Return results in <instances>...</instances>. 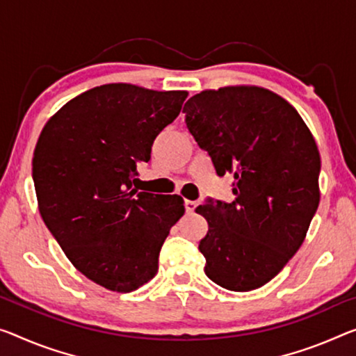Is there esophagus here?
I'll return each mask as SVG.
<instances>
[{
	"label": "esophagus",
	"instance_id": "obj_1",
	"mask_svg": "<svg viewBox=\"0 0 356 356\" xmlns=\"http://www.w3.org/2000/svg\"><path fill=\"white\" fill-rule=\"evenodd\" d=\"M195 207H197V204H195L194 200H186V202H184L186 213H193V211L195 210Z\"/></svg>",
	"mask_w": 356,
	"mask_h": 356
}]
</instances>
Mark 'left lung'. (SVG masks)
<instances>
[{
  "mask_svg": "<svg viewBox=\"0 0 356 356\" xmlns=\"http://www.w3.org/2000/svg\"><path fill=\"white\" fill-rule=\"evenodd\" d=\"M186 127L218 177L234 175L227 204L209 199L200 240L205 273L231 291H251L280 272L302 245L320 202V152L286 100L262 87L204 90L183 108Z\"/></svg>",
  "mask_w": 356,
  "mask_h": 356,
  "instance_id": "1",
  "label": "left lung"
}]
</instances>
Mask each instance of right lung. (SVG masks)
<instances>
[{
  "instance_id": "right-lung-1",
  "label": "right lung",
  "mask_w": 356,
  "mask_h": 356,
  "mask_svg": "<svg viewBox=\"0 0 356 356\" xmlns=\"http://www.w3.org/2000/svg\"><path fill=\"white\" fill-rule=\"evenodd\" d=\"M188 97L132 84H106L68 102L44 125L33 156L42 221L76 269L130 293L159 269V253L184 215L179 195L134 188L156 136Z\"/></svg>"
}]
</instances>
